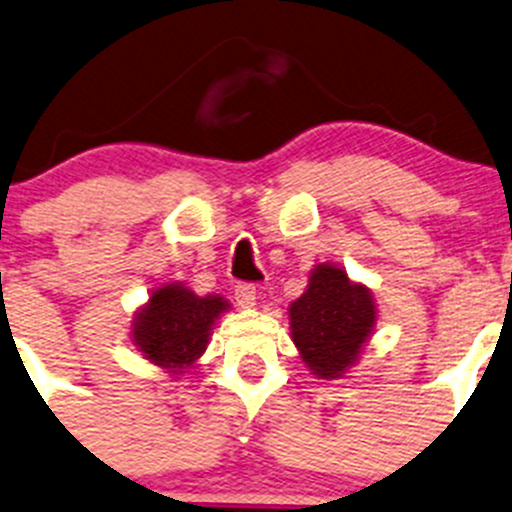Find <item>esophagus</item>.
Segmentation results:
<instances>
[{"instance_id":"1","label":"esophagus","mask_w":512,"mask_h":512,"mask_svg":"<svg viewBox=\"0 0 512 512\" xmlns=\"http://www.w3.org/2000/svg\"><path fill=\"white\" fill-rule=\"evenodd\" d=\"M235 299L242 309H252L257 304V287L250 282H242L235 287Z\"/></svg>"}]
</instances>
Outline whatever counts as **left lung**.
Segmentation results:
<instances>
[{
  "mask_svg": "<svg viewBox=\"0 0 512 512\" xmlns=\"http://www.w3.org/2000/svg\"><path fill=\"white\" fill-rule=\"evenodd\" d=\"M379 307L364 282L334 262L309 272L302 297L287 307L289 337L314 379H344L374 337Z\"/></svg>",
  "mask_w": 512,
  "mask_h": 512,
  "instance_id": "1",
  "label": "left lung"
}]
</instances>
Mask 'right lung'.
Segmentation results:
<instances>
[{"instance_id":"obj_1","label":"right lung","mask_w":512,"mask_h":512,"mask_svg":"<svg viewBox=\"0 0 512 512\" xmlns=\"http://www.w3.org/2000/svg\"><path fill=\"white\" fill-rule=\"evenodd\" d=\"M230 302L223 294H195L183 282H163L133 312L131 342L136 352L178 381L195 369L208 349L213 329Z\"/></svg>"}]
</instances>
